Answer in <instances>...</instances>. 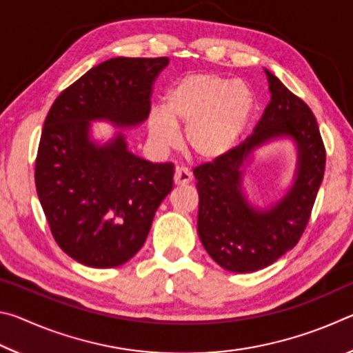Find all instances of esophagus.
Instances as JSON below:
<instances>
[{"label": "esophagus", "instance_id": "34e87169", "mask_svg": "<svg viewBox=\"0 0 353 353\" xmlns=\"http://www.w3.org/2000/svg\"><path fill=\"white\" fill-rule=\"evenodd\" d=\"M191 179H193V176H191V172L187 168H183V166L176 168V172H174L176 185H187L191 182Z\"/></svg>", "mask_w": 353, "mask_h": 353}]
</instances>
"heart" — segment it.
Returning <instances> with one entry per match:
<instances>
[{"label": "heart", "mask_w": 353, "mask_h": 353, "mask_svg": "<svg viewBox=\"0 0 353 353\" xmlns=\"http://www.w3.org/2000/svg\"><path fill=\"white\" fill-rule=\"evenodd\" d=\"M252 94L246 83L213 73L185 76L166 94L163 110L149 115V135L160 149L177 146L185 129V148L199 160L229 152L249 121Z\"/></svg>", "instance_id": "obj_1"}]
</instances>
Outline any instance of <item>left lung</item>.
<instances>
[{
  "label": "left lung",
  "instance_id": "8db88e82",
  "mask_svg": "<svg viewBox=\"0 0 353 353\" xmlns=\"http://www.w3.org/2000/svg\"><path fill=\"white\" fill-rule=\"evenodd\" d=\"M271 103L252 135L223 157L196 166L198 232L208 255L232 272H254L272 265L301 240L325 170V146L310 107L270 71ZM290 136L299 154L295 185L270 211L250 208L241 193V166L263 142Z\"/></svg>",
  "mask_w": 353,
  "mask_h": 353
}]
</instances>
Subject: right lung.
I'll list each match as a JSON object with an SVG mask.
<instances>
[{
	"label": "right lung",
	"mask_w": 353,
	"mask_h": 353,
	"mask_svg": "<svg viewBox=\"0 0 353 353\" xmlns=\"http://www.w3.org/2000/svg\"><path fill=\"white\" fill-rule=\"evenodd\" d=\"M168 63V57L109 59L65 88L48 112L35 187L59 248L82 265L115 268L132 259L172 190V163L137 157L121 134L104 146L88 139L93 119L119 128L145 121L154 82Z\"/></svg>",
	"instance_id": "add662e5"
}]
</instances>
